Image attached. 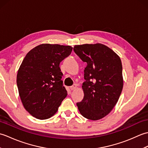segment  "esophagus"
<instances>
[{
    "label": "esophagus",
    "mask_w": 148,
    "mask_h": 148,
    "mask_svg": "<svg viewBox=\"0 0 148 148\" xmlns=\"http://www.w3.org/2000/svg\"><path fill=\"white\" fill-rule=\"evenodd\" d=\"M76 88H77V85L76 84H73V85L70 87V89L71 90H74L75 89H76Z\"/></svg>",
    "instance_id": "esophagus-1"
}]
</instances>
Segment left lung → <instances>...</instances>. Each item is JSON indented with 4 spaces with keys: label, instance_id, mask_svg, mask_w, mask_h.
I'll list each match as a JSON object with an SVG mask.
<instances>
[{
    "label": "left lung",
    "instance_id": "1",
    "mask_svg": "<svg viewBox=\"0 0 148 148\" xmlns=\"http://www.w3.org/2000/svg\"><path fill=\"white\" fill-rule=\"evenodd\" d=\"M74 51L87 64L82 86L84 98L77 106L84 118L98 120L112 111L121 95L123 86L121 59L100 43L76 45Z\"/></svg>",
    "mask_w": 148,
    "mask_h": 148
}]
</instances>
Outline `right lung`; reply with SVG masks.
<instances>
[{
	"instance_id": "obj_1",
	"label": "right lung",
	"mask_w": 148,
	"mask_h": 148,
	"mask_svg": "<svg viewBox=\"0 0 148 148\" xmlns=\"http://www.w3.org/2000/svg\"><path fill=\"white\" fill-rule=\"evenodd\" d=\"M72 50L71 46L42 44L22 62L16 77L19 95L25 109L36 118H51L67 96L59 65Z\"/></svg>"
}]
</instances>
